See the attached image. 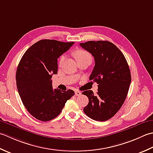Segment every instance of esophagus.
<instances>
[{
    "instance_id": "esophagus-1",
    "label": "esophagus",
    "mask_w": 153,
    "mask_h": 153,
    "mask_svg": "<svg viewBox=\"0 0 153 153\" xmlns=\"http://www.w3.org/2000/svg\"><path fill=\"white\" fill-rule=\"evenodd\" d=\"M81 94H82V93H81V92L79 91V90H76V91H75V95H76V96H80Z\"/></svg>"
}]
</instances>
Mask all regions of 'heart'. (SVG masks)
I'll return each instance as SVG.
<instances>
[{"label": "heart", "instance_id": "heart-1", "mask_svg": "<svg viewBox=\"0 0 153 153\" xmlns=\"http://www.w3.org/2000/svg\"><path fill=\"white\" fill-rule=\"evenodd\" d=\"M74 55L77 61L81 60V59H86V58H91V55H90L89 53L85 50H82V49H78V50H76L75 52H74ZM64 59H65V56L64 55L61 56V57L60 58V60H59V64L61 65L62 63H63Z\"/></svg>", "mask_w": 153, "mask_h": 153}]
</instances>
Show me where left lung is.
<instances>
[{
	"instance_id": "8db88e82",
	"label": "left lung",
	"mask_w": 153,
	"mask_h": 153,
	"mask_svg": "<svg viewBox=\"0 0 153 153\" xmlns=\"http://www.w3.org/2000/svg\"><path fill=\"white\" fill-rule=\"evenodd\" d=\"M80 45L94 57L95 65L89 79L96 82V94L85 90L88 98L83 111L91 119L104 121L113 117L122 106L131 81L129 65L121 51L108 41H89Z\"/></svg>"
}]
</instances>
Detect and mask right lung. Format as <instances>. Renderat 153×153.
Listing matches in <instances>:
<instances>
[{"label": "right lung", "instance_id": "add662e5", "mask_svg": "<svg viewBox=\"0 0 153 153\" xmlns=\"http://www.w3.org/2000/svg\"><path fill=\"white\" fill-rule=\"evenodd\" d=\"M73 44L42 39L31 46L21 59L16 75L18 91L25 108L37 120L54 119L74 95L72 90H54L51 80L57 73V59Z\"/></svg>", "mask_w": 153, "mask_h": 153}]
</instances>
